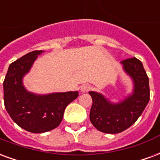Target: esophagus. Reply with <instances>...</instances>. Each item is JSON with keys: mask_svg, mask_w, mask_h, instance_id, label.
Returning <instances> with one entry per match:
<instances>
[{"mask_svg": "<svg viewBox=\"0 0 160 160\" xmlns=\"http://www.w3.org/2000/svg\"><path fill=\"white\" fill-rule=\"evenodd\" d=\"M91 86L89 85H82L81 87H80V91L82 92H87L88 91L91 90Z\"/></svg>", "mask_w": 160, "mask_h": 160, "instance_id": "esophagus-1", "label": "esophagus"}]
</instances>
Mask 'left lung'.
<instances>
[{"instance_id": "left-lung-1", "label": "left lung", "mask_w": 160, "mask_h": 160, "mask_svg": "<svg viewBox=\"0 0 160 160\" xmlns=\"http://www.w3.org/2000/svg\"><path fill=\"white\" fill-rule=\"evenodd\" d=\"M121 63L133 80L132 94L118 103H111L101 93L89 92L92 98L91 122L106 134H118L128 128L140 118L150 99L149 79L141 61L133 57Z\"/></svg>"}]
</instances>
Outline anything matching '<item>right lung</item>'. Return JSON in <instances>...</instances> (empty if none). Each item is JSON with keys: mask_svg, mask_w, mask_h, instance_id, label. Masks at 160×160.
<instances>
[{"mask_svg": "<svg viewBox=\"0 0 160 160\" xmlns=\"http://www.w3.org/2000/svg\"><path fill=\"white\" fill-rule=\"evenodd\" d=\"M42 52L35 50L11 63L3 82L6 110L14 122L31 133H44L58 127L68 104L79 96L78 92L38 95L26 90L23 78Z\"/></svg>", "mask_w": 160, "mask_h": 160, "instance_id": "add662e5", "label": "right lung"}]
</instances>
